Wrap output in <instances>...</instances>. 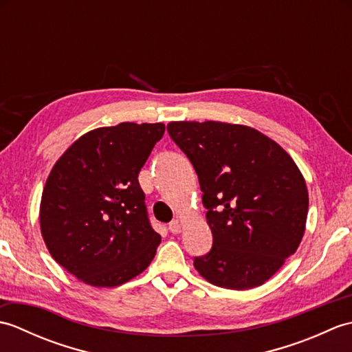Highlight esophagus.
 I'll return each instance as SVG.
<instances>
[{"instance_id":"esophagus-1","label":"esophagus","mask_w":352,"mask_h":352,"mask_svg":"<svg viewBox=\"0 0 352 352\" xmlns=\"http://www.w3.org/2000/svg\"><path fill=\"white\" fill-rule=\"evenodd\" d=\"M169 231L172 234H178V233H182V223H180V221H172L170 223H169Z\"/></svg>"}]
</instances>
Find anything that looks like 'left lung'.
<instances>
[{"label":"left lung","mask_w":352,"mask_h":352,"mask_svg":"<svg viewBox=\"0 0 352 352\" xmlns=\"http://www.w3.org/2000/svg\"><path fill=\"white\" fill-rule=\"evenodd\" d=\"M203 192L212 250L193 266L214 286L245 290L267 281L300 245L309 193L284 149L251 126L169 122Z\"/></svg>","instance_id":"1"}]
</instances>
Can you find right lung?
Returning a JSON list of instances; mask_svg holds the SVG:
<instances>
[{
	"label": "right lung",
	"instance_id": "add662e5",
	"mask_svg": "<svg viewBox=\"0 0 352 352\" xmlns=\"http://www.w3.org/2000/svg\"><path fill=\"white\" fill-rule=\"evenodd\" d=\"M163 133L160 122L102 126L74 142L52 168L42 237L52 258L86 284L119 286L154 258L162 237L138 177Z\"/></svg>",
	"mask_w": 352,
	"mask_h": 352
}]
</instances>
